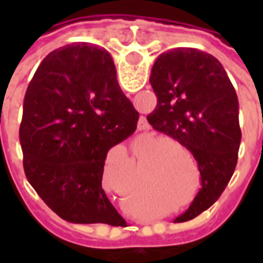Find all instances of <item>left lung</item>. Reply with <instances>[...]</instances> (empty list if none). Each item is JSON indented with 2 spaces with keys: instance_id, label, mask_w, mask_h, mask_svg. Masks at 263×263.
Returning a JSON list of instances; mask_svg holds the SVG:
<instances>
[{
  "instance_id": "1",
  "label": "left lung",
  "mask_w": 263,
  "mask_h": 263,
  "mask_svg": "<svg viewBox=\"0 0 263 263\" xmlns=\"http://www.w3.org/2000/svg\"><path fill=\"white\" fill-rule=\"evenodd\" d=\"M149 83L158 97L149 124L197 160L201 189L176 218L192 220L215 203L235 171L241 143L237 92L220 62L193 48L160 54Z\"/></svg>"
}]
</instances>
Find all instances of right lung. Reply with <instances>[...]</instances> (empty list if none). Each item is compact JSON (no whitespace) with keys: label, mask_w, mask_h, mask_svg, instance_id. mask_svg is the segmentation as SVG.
Returning <instances> with one entry per match:
<instances>
[{"label":"right lung","mask_w":263,"mask_h":263,"mask_svg":"<svg viewBox=\"0 0 263 263\" xmlns=\"http://www.w3.org/2000/svg\"><path fill=\"white\" fill-rule=\"evenodd\" d=\"M139 114L109 53L70 43L42 60L24 98V171L39 197L74 224L125 222L104 192V165L137 129Z\"/></svg>","instance_id":"right-lung-1"}]
</instances>
